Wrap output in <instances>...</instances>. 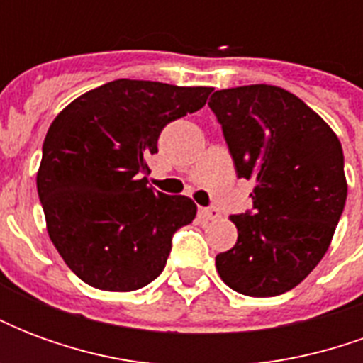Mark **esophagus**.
<instances>
[{"label":"esophagus","instance_id":"obj_1","mask_svg":"<svg viewBox=\"0 0 363 363\" xmlns=\"http://www.w3.org/2000/svg\"><path fill=\"white\" fill-rule=\"evenodd\" d=\"M200 213L204 216L206 220H210V221H216L221 218V212L218 210V208H202V210H200Z\"/></svg>","mask_w":363,"mask_h":363}]
</instances>
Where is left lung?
Here are the masks:
<instances>
[{"label": "left lung", "instance_id": "obj_1", "mask_svg": "<svg viewBox=\"0 0 363 363\" xmlns=\"http://www.w3.org/2000/svg\"><path fill=\"white\" fill-rule=\"evenodd\" d=\"M208 104L237 177L255 182L252 212L231 216L239 235L216 257L218 274L243 296L286 294L319 264L342 216V145L317 112L281 87L221 89Z\"/></svg>", "mask_w": 363, "mask_h": 363}]
</instances>
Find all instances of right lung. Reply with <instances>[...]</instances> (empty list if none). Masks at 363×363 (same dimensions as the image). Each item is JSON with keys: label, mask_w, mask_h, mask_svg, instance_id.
I'll list each match as a JSON object with an SVG mask.
<instances>
[{"label": "right lung", "mask_w": 363, "mask_h": 363, "mask_svg": "<svg viewBox=\"0 0 363 363\" xmlns=\"http://www.w3.org/2000/svg\"><path fill=\"white\" fill-rule=\"evenodd\" d=\"M212 91L116 79L54 118L36 189L52 243L85 284L134 291L163 272L173 233L196 218V204L147 186V157L161 130L200 111Z\"/></svg>", "instance_id": "obj_1"}]
</instances>
